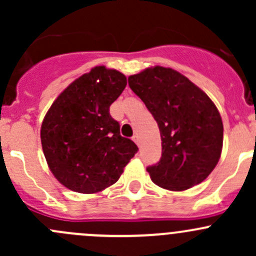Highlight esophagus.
<instances>
[{
  "instance_id": "34e87169",
  "label": "esophagus",
  "mask_w": 256,
  "mask_h": 256,
  "mask_svg": "<svg viewBox=\"0 0 256 256\" xmlns=\"http://www.w3.org/2000/svg\"><path fill=\"white\" fill-rule=\"evenodd\" d=\"M132 140H134V142H135L136 144H138V146H140V144H141L140 138H138V135H134V136H132Z\"/></svg>"
}]
</instances>
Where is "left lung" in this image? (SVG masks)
Here are the masks:
<instances>
[{
  "mask_svg": "<svg viewBox=\"0 0 256 256\" xmlns=\"http://www.w3.org/2000/svg\"><path fill=\"white\" fill-rule=\"evenodd\" d=\"M128 85L161 134V160L147 167L151 180L170 190L203 182L218 164L223 147V122L213 102L184 76L158 66L128 76Z\"/></svg>",
  "mask_w": 256,
  "mask_h": 256,
  "instance_id": "left-lung-1",
  "label": "left lung"
}]
</instances>
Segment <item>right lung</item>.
<instances>
[{"mask_svg": "<svg viewBox=\"0 0 256 256\" xmlns=\"http://www.w3.org/2000/svg\"><path fill=\"white\" fill-rule=\"evenodd\" d=\"M126 84L120 72L95 66L74 80L46 114L43 152L52 174L69 190L96 193L110 187L138 151L110 115Z\"/></svg>", "mask_w": 256, "mask_h": 256, "instance_id": "right-lung-1", "label": "right lung"}]
</instances>
